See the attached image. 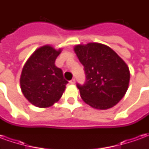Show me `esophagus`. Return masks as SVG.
<instances>
[{"mask_svg":"<svg viewBox=\"0 0 149 149\" xmlns=\"http://www.w3.org/2000/svg\"><path fill=\"white\" fill-rule=\"evenodd\" d=\"M75 82H76V81H75V79H72L71 81H69V83H70V84H74Z\"/></svg>","mask_w":149,"mask_h":149,"instance_id":"34e87169","label":"esophagus"}]
</instances>
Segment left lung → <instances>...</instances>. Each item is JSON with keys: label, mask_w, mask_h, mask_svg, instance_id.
<instances>
[{"label": "left lung", "mask_w": 149, "mask_h": 149, "mask_svg": "<svg viewBox=\"0 0 149 149\" xmlns=\"http://www.w3.org/2000/svg\"><path fill=\"white\" fill-rule=\"evenodd\" d=\"M73 49L86 76L83 85L77 84L82 100L96 109L116 105L128 90L130 72L127 64L114 50L100 43L77 45Z\"/></svg>", "instance_id": "1"}]
</instances>
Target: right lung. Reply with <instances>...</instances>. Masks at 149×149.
I'll use <instances>...</instances> for the list:
<instances>
[{"label":"right lung","mask_w":149,"mask_h":149,"mask_svg":"<svg viewBox=\"0 0 149 149\" xmlns=\"http://www.w3.org/2000/svg\"><path fill=\"white\" fill-rule=\"evenodd\" d=\"M62 49L46 45L40 47L24 64L21 78V89L24 97L38 108H49L57 102L68 81L64 79L55 61Z\"/></svg>","instance_id":"right-lung-1"}]
</instances>
